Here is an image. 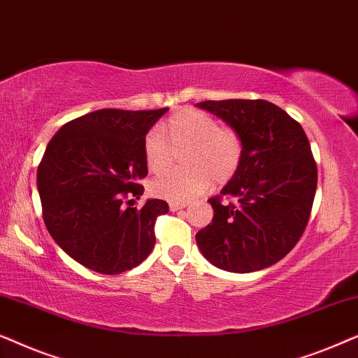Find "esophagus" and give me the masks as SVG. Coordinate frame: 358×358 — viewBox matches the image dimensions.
I'll list each match as a JSON object with an SVG mask.
<instances>
[{
    "label": "esophagus",
    "mask_w": 358,
    "mask_h": 358,
    "mask_svg": "<svg viewBox=\"0 0 358 358\" xmlns=\"http://www.w3.org/2000/svg\"><path fill=\"white\" fill-rule=\"evenodd\" d=\"M185 207H187V203H184V202H171L169 203L171 212H178V210H182Z\"/></svg>",
    "instance_id": "1"
}]
</instances>
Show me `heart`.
<instances>
[{"label":"heart","instance_id":"heart-1","mask_svg":"<svg viewBox=\"0 0 358 358\" xmlns=\"http://www.w3.org/2000/svg\"><path fill=\"white\" fill-rule=\"evenodd\" d=\"M174 150L189 148L184 155L187 169H168L156 176L151 192L169 202H187L205 192L215 180L224 184L236 174L243 159V140L236 130L222 127L205 112L180 110L164 125ZM146 168L153 173L164 169L171 148L159 130H150L143 140Z\"/></svg>","mask_w":358,"mask_h":358}]
</instances>
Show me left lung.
<instances>
[{
  "label": "left lung",
  "mask_w": 358,
  "mask_h": 358,
  "mask_svg": "<svg viewBox=\"0 0 358 358\" xmlns=\"http://www.w3.org/2000/svg\"><path fill=\"white\" fill-rule=\"evenodd\" d=\"M236 130L243 159L217 197L213 218L195 234L213 266L248 273L280 261L300 241L316 194L317 169L305 130L285 110L262 99L203 101Z\"/></svg>",
  "instance_id": "1"
}]
</instances>
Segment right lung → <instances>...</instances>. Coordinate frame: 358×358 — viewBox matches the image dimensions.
<instances>
[{
  "mask_svg": "<svg viewBox=\"0 0 358 358\" xmlns=\"http://www.w3.org/2000/svg\"><path fill=\"white\" fill-rule=\"evenodd\" d=\"M168 107L101 109L68 122L48 141L37 169L45 227L68 256L115 275L140 266L156 243L164 200L134 207L148 174L143 140Z\"/></svg>",
  "mask_w": 358,
  "mask_h": 358,
  "instance_id": "add662e5",
  "label": "right lung"
}]
</instances>
